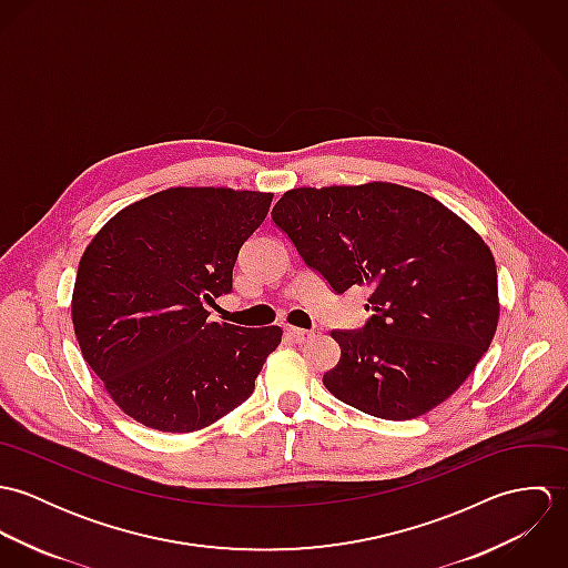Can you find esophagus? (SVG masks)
Wrapping results in <instances>:
<instances>
[{
	"label": "esophagus",
	"mask_w": 568,
	"mask_h": 568,
	"mask_svg": "<svg viewBox=\"0 0 568 568\" xmlns=\"http://www.w3.org/2000/svg\"><path fill=\"white\" fill-rule=\"evenodd\" d=\"M286 334L295 341V343H306V341H311L315 334L313 332H308V329H300V327H286Z\"/></svg>",
	"instance_id": "34e87169"
}]
</instances>
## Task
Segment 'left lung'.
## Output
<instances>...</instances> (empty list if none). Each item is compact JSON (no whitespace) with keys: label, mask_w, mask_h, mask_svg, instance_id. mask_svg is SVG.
Instances as JSON below:
<instances>
[{"label":"left lung","mask_w":568,"mask_h":568,"mask_svg":"<svg viewBox=\"0 0 568 568\" xmlns=\"http://www.w3.org/2000/svg\"><path fill=\"white\" fill-rule=\"evenodd\" d=\"M334 293L372 288L363 329H332L341 347L325 389L383 419H413L450 398L498 324L491 251L437 199L405 185L295 187L271 212Z\"/></svg>","instance_id":"8db88e82"}]
</instances>
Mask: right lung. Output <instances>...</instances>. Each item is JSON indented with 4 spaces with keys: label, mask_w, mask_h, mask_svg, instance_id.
Listing matches in <instances>:
<instances>
[{
    "label": "right lung",
    "mask_w": 568,
    "mask_h": 568,
    "mask_svg": "<svg viewBox=\"0 0 568 568\" xmlns=\"http://www.w3.org/2000/svg\"><path fill=\"white\" fill-rule=\"evenodd\" d=\"M273 194L168 187L118 212L82 253L72 322L82 358L129 417L163 433L205 428L253 394L277 325L210 322Z\"/></svg>",
    "instance_id": "right-lung-1"
}]
</instances>
